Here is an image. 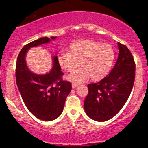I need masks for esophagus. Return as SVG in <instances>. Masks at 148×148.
I'll use <instances>...</instances> for the list:
<instances>
[{
    "label": "esophagus",
    "mask_w": 148,
    "mask_h": 148,
    "mask_svg": "<svg viewBox=\"0 0 148 148\" xmlns=\"http://www.w3.org/2000/svg\"><path fill=\"white\" fill-rule=\"evenodd\" d=\"M78 86H79V84H76V83H73V84H72V88H76Z\"/></svg>",
    "instance_id": "34e87169"
}]
</instances>
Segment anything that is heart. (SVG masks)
Here are the masks:
<instances>
[{"instance_id":"1","label":"heart","mask_w":148,"mask_h":148,"mask_svg":"<svg viewBox=\"0 0 148 148\" xmlns=\"http://www.w3.org/2000/svg\"><path fill=\"white\" fill-rule=\"evenodd\" d=\"M114 49L108 44L91 40H77L69 46V51L61 52L58 57L59 65L65 72H72L68 79L81 83L89 78L98 81L106 77L115 60ZM79 63H78V62Z\"/></svg>"}]
</instances>
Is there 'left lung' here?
I'll use <instances>...</instances> for the list:
<instances>
[{"mask_svg":"<svg viewBox=\"0 0 148 148\" xmlns=\"http://www.w3.org/2000/svg\"><path fill=\"white\" fill-rule=\"evenodd\" d=\"M118 60L111 72L96 84L88 85L84 109L90 118L104 122L121 110L130 97L135 80L136 64L132 53L118 42Z\"/></svg>","mask_w":148,"mask_h":148,"instance_id":"8db88e82","label":"left lung"}]
</instances>
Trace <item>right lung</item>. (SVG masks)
Masks as SVG:
<instances>
[{
    "mask_svg": "<svg viewBox=\"0 0 148 148\" xmlns=\"http://www.w3.org/2000/svg\"><path fill=\"white\" fill-rule=\"evenodd\" d=\"M56 37H51L54 40ZM50 38L42 37L30 42L21 49L16 64V81L22 99L33 115L45 121L53 120L63 111L66 98L72 90L69 81L62 80L63 73L57 56L53 58V67L45 75H37L27 67L25 56L30 47L48 43Z\"/></svg>",
    "mask_w": 148,
    "mask_h": 148,
    "instance_id": "right-lung-1",
    "label": "right lung"
}]
</instances>
